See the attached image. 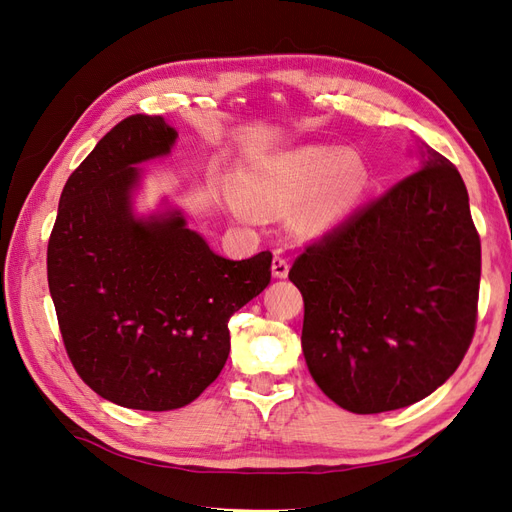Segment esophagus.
I'll return each instance as SVG.
<instances>
[{
	"label": "esophagus",
	"mask_w": 512,
	"mask_h": 512,
	"mask_svg": "<svg viewBox=\"0 0 512 512\" xmlns=\"http://www.w3.org/2000/svg\"><path fill=\"white\" fill-rule=\"evenodd\" d=\"M288 271H290L288 258L282 256V254H275V256H273V275H275V277H286Z\"/></svg>",
	"instance_id": "obj_1"
}]
</instances>
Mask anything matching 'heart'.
Here are the masks:
<instances>
[{"instance_id": "b5f03b06", "label": "heart", "mask_w": 512, "mask_h": 512, "mask_svg": "<svg viewBox=\"0 0 512 512\" xmlns=\"http://www.w3.org/2000/svg\"><path fill=\"white\" fill-rule=\"evenodd\" d=\"M365 183L367 170L356 153L335 147H303L243 168L241 196L230 194L228 205L241 218H252L254 211H288L309 193L297 211V220L305 228H320L348 211Z\"/></svg>"}]
</instances>
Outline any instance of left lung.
<instances>
[{"label": "left lung", "mask_w": 512, "mask_h": 512, "mask_svg": "<svg viewBox=\"0 0 512 512\" xmlns=\"http://www.w3.org/2000/svg\"><path fill=\"white\" fill-rule=\"evenodd\" d=\"M288 277L309 374L337 406L378 414L431 395L478 314L480 237L459 170L427 147L421 168L309 243Z\"/></svg>", "instance_id": "obj_1"}]
</instances>
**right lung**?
Here are the masks:
<instances>
[{"mask_svg":"<svg viewBox=\"0 0 512 512\" xmlns=\"http://www.w3.org/2000/svg\"><path fill=\"white\" fill-rule=\"evenodd\" d=\"M177 132L130 115L68 177L46 250L61 339L76 374L117 406L166 412L220 376L230 316L271 282V252L226 260L179 213L130 211L132 164L164 156Z\"/></svg>","mask_w":512,"mask_h":512,"instance_id":"right-lung-1","label":"right lung"}]
</instances>
